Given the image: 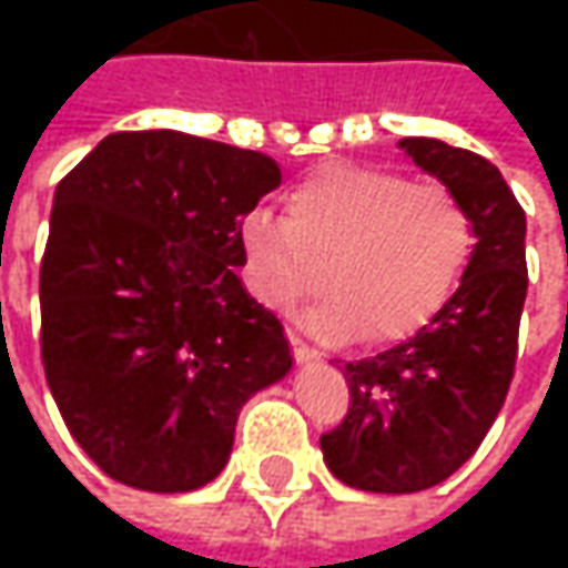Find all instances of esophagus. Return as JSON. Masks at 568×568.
I'll return each mask as SVG.
<instances>
[{
	"instance_id": "1",
	"label": "esophagus",
	"mask_w": 568,
	"mask_h": 568,
	"mask_svg": "<svg viewBox=\"0 0 568 568\" xmlns=\"http://www.w3.org/2000/svg\"><path fill=\"white\" fill-rule=\"evenodd\" d=\"M291 351H294L296 361H316L318 351L310 344V341H303L296 332H291Z\"/></svg>"
}]
</instances>
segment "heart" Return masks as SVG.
Instances as JSON below:
<instances>
[{
  "label": "heart",
  "instance_id": "b5f03b06",
  "mask_svg": "<svg viewBox=\"0 0 568 568\" xmlns=\"http://www.w3.org/2000/svg\"><path fill=\"white\" fill-rule=\"evenodd\" d=\"M477 246L465 199L433 180L376 164H325L284 195V221L252 211L240 224L250 291L291 313L328 296L310 322L332 338H414L439 316Z\"/></svg>",
  "mask_w": 568,
  "mask_h": 568
}]
</instances>
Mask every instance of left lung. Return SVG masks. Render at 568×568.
Instances as JSON below:
<instances>
[{"mask_svg":"<svg viewBox=\"0 0 568 568\" xmlns=\"http://www.w3.org/2000/svg\"><path fill=\"white\" fill-rule=\"evenodd\" d=\"M402 148L465 199L477 246L424 332L341 366L351 404L318 446L338 480L369 493L436 487L477 452L513 385L528 294L525 211L503 173L439 139H404Z\"/></svg>","mask_w":568,"mask_h":568,"instance_id":"obj_1","label":"left lung"}]
</instances>
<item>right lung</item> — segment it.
Wrapping results in <instances>:
<instances>
[{"mask_svg": "<svg viewBox=\"0 0 568 568\" xmlns=\"http://www.w3.org/2000/svg\"><path fill=\"white\" fill-rule=\"evenodd\" d=\"M281 183L268 154L173 129L113 132L53 195L40 361L84 455L148 493L205 487L236 414L291 369L243 291L240 224Z\"/></svg>", "mask_w": 568, "mask_h": 568, "instance_id": "add662e5", "label": "right lung"}]
</instances>
